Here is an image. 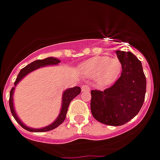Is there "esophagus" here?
I'll return each mask as SVG.
<instances>
[{"label":"esophagus","instance_id":"34e87169","mask_svg":"<svg viewBox=\"0 0 160 160\" xmlns=\"http://www.w3.org/2000/svg\"><path fill=\"white\" fill-rule=\"evenodd\" d=\"M81 89L82 92H88L89 91V88H88V86L87 84H84V85L81 86Z\"/></svg>","mask_w":160,"mask_h":160}]
</instances>
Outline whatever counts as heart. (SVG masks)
I'll use <instances>...</instances> for the list:
<instances>
[{"label": "heart", "instance_id": "1", "mask_svg": "<svg viewBox=\"0 0 160 160\" xmlns=\"http://www.w3.org/2000/svg\"><path fill=\"white\" fill-rule=\"evenodd\" d=\"M122 65L117 57L95 56L80 64L79 71L90 79H95L101 86L114 83L122 72Z\"/></svg>", "mask_w": 160, "mask_h": 160}]
</instances>
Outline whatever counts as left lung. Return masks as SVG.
I'll return each instance as SVG.
<instances>
[{"label": "left lung", "mask_w": 160, "mask_h": 160, "mask_svg": "<svg viewBox=\"0 0 160 160\" xmlns=\"http://www.w3.org/2000/svg\"><path fill=\"white\" fill-rule=\"evenodd\" d=\"M122 65L119 79L104 91H91L94 118L109 126H122L138 114L145 99L147 81L141 61L131 52L117 51Z\"/></svg>", "instance_id": "1"}]
</instances>
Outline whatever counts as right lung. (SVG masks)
Returning a JSON list of instances; mask_svg holds the SVG:
<instances>
[{
    "label": "right lung",
    "mask_w": 160,
    "mask_h": 160,
    "mask_svg": "<svg viewBox=\"0 0 160 160\" xmlns=\"http://www.w3.org/2000/svg\"><path fill=\"white\" fill-rule=\"evenodd\" d=\"M60 63V60L59 59H56V58H54V57H48V58H46L44 59H38V60H35L34 62H32L31 63L28 64L27 66H26L25 68L22 69L19 72V74L18 75V77L16 79V81L14 82V87L12 88V89L10 90V93H9V108H10V111L12 113V115L13 116L15 120L17 121V122L22 126V128L25 129V130H28L30 132H46L49 131V130H54L56 127L61 125L63 122V121L65 120V118H66L67 112H68V109L69 104H70L71 101L74 99L76 96H78L81 92V88L80 87H74V88H68V89L65 90L63 92V96H62V104H61V109L60 112H59V116L57 117L56 119L54 121V122H52L51 124L48 125V126H45V127H42V128L39 129H34L31 128V127H29V126H26V125L22 122V121L19 119L18 116L16 113V111L14 109V105H13V92H14L15 87L18 85L19 82L24 78L26 75H28L30 72H34V71L37 70V69L40 68L42 67L45 66H49V65H57L58 63Z\"/></svg>",
    "instance_id": "right-lung-1"
}]
</instances>
